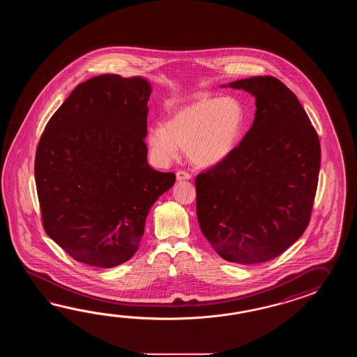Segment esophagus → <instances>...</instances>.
I'll return each instance as SVG.
<instances>
[{
	"label": "esophagus",
	"mask_w": 357,
	"mask_h": 357,
	"mask_svg": "<svg viewBox=\"0 0 357 357\" xmlns=\"http://www.w3.org/2000/svg\"><path fill=\"white\" fill-rule=\"evenodd\" d=\"M176 178H177L178 181H181V180H190V178H191V174H189L188 171L180 169V171H177V174H176Z\"/></svg>",
	"instance_id": "34e87169"
}]
</instances>
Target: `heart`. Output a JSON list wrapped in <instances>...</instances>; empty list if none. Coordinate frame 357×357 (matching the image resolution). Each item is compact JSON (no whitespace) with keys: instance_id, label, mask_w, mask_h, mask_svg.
<instances>
[{"instance_id":"b5f03b06","label":"heart","mask_w":357,"mask_h":357,"mask_svg":"<svg viewBox=\"0 0 357 357\" xmlns=\"http://www.w3.org/2000/svg\"><path fill=\"white\" fill-rule=\"evenodd\" d=\"M245 112L235 98L203 97L180 107L165 125L148 130L153 158L167 166L178 157V148L197 166L220 163L235 149L243 132Z\"/></svg>"}]
</instances>
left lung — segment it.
I'll use <instances>...</instances> for the list:
<instances>
[{
    "label": "left lung",
    "mask_w": 357,
    "mask_h": 357,
    "mask_svg": "<svg viewBox=\"0 0 357 357\" xmlns=\"http://www.w3.org/2000/svg\"><path fill=\"white\" fill-rule=\"evenodd\" d=\"M255 97L250 130L195 178L197 214L220 258L257 264L281 255L310 222L320 142L296 96L274 76L228 84Z\"/></svg>",
    "instance_id": "left-lung-1"
}]
</instances>
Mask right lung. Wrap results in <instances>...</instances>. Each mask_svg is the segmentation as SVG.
<instances>
[{
  "label": "right lung",
  "instance_id": "obj_1",
  "mask_svg": "<svg viewBox=\"0 0 357 357\" xmlns=\"http://www.w3.org/2000/svg\"><path fill=\"white\" fill-rule=\"evenodd\" d=\"M151 93L137 76H94L71 91L39 139L34 175L43 228L76 261H128L151 206L175 183V174L146 160Z\"/></svg>",
  "mask_w": 357,
  "mask_h": 357
}]
</instances>
